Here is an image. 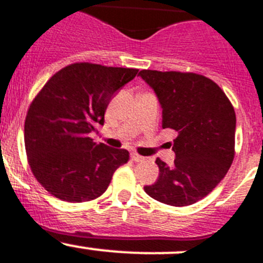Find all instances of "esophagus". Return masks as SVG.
Instances as JSON below:
<instances>
[{
    "instance_id": "obj_1",
    "label": "esophagus",
    "mask_w": 263,
    "mask_h": 263,
    "mask_svg": "<svg viewBox=\"0 0 263 263\" xmlns=\"http://www.w3.org/2000/svg\"><path fill=\"white\" fill-rule=\"evenodd\" d=\"M131 158H132V161H135V162H144V161H145V157L140 156V154H137V153H131Z\"/></svg>"
}]
</instances>
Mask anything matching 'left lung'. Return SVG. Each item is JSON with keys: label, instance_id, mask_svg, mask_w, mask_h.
<instances>
[{"label": "left lung", "instance_id": "obj_1", "mask_svg": "<svg viewBox=\"0 0 263 263\" xmlns=\"http://www.w3.org/2000/svg\"><path fill=\"white\" fill-rule=\"evenodd\" d=\"M139 75L158 97L162 127L178 132L174 165L157 158L159 176L144 191L166 205H192L209 195L231 167L234 106L217 83L200 73L141 70Z\"/></svg>", "mask_w": 263, "mask_h": 263}]
</instances>
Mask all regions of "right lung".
Instances as JSON below:
<instances>
[{
  "instance_id": "right-lung-1",
  "label": "right lung",
  "mask_w": 263,
  "mask_h": 263,
  "mask_svg": "<svg viewBox=\"0 0 263 263\" xmlns=\"http://www.w3.org/2000/svg\"><path fill=\"white\" fill-rule=\"evenodd\" d=\"M137 68L76 62L54 73L36 95L24 122L27 159L36 180L54 197L85 202L100 197L127 163L126 149L96 144L89 134Z\"/></svg>"
}]
</instances>
